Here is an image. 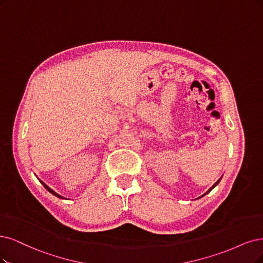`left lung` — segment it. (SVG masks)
Instances as JSON below:
<instances>
[{
    "mask_svg": "<svg viewBox=\"0 0 263 263\" xmlns=\"http://www.w3.org/2000/svg\"><path fill=\"white\" fill-rule=\"evenodd\" d=\"M221 179H222V178H220V179H219V180H218V181H217V182H216L215 184H213V185H212V186H211V187H210V189H209V190L207 191V193H205V194H203V195H201L200 197H202V196H205V195H206V194H208V193H209V192H210V191H211V190H212L213 187H216V186L218 185V184H219V182L221 181ZM200 197H199V198H200ZM197 199H198V198H197Z\"/></svg>",
    "mask_w": 263,
    "mask_h": 263,
    "instance_id": "obj_1",
    "label": "left lung"
}]
</instances>
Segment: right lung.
Instances as JSON below:
<instances>
[{
    "mask_svg": "<svg viewBox=\"0 0 263 263\" xmlns=\"http://www.w3.org/2000/svg\"><path fill=\"white\" fill-rule=\"evenodd\" d=\"M39 181H40V182H41V183L43 184V186H44V187H45V189H46V190H47L48 192H50L51 194H53V195H54V196H56V197H58V198H62V199H64V197H63V196H61V195H60V194H57V193H56V192H54V191H53L52 189H50V187H48V186L46 185V184H45L44 182H42L41 180H39ZM65 199H66V198H65Z\"/></svg>",
    "mask_w": 263,
    "mask_h": 263,
    "instance_id": "1",
    "label": "right lung"
}]
</instances>
